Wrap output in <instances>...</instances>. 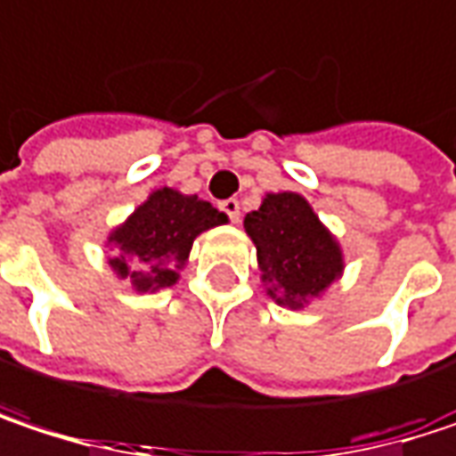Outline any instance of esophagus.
Instances as JSON below:
<instances>
[{"label": "esophagus", "mask_w": 456, "mask_h": 456, "mask_svg": "<svg viewBox=\"0 0 456 456\" xmlns=\"http://www.w3.org/2000/svg\"><path fill=\"white\" fill-rule=\"evenodd\" d=\"M219 208H222V211L227 214L229 222H234V224L240 222V200H234V198H229V200H222V203H219Z\"/></svg>", "instance_id": "obj_1"}]
</instances>
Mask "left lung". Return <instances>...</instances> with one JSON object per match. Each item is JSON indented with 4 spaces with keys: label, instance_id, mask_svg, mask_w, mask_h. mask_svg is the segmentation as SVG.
Returning a JSON list of instances; mask_svg holds the SVG:
<instances>
[{
    "label": "left lung",
    "instance_id": "8db88e82",
    "mask_svg": "<svg viewBox=\"0 0 456 456\" xmlns=\"http://www.w3.org/2000/svg\"><path fill=\"white\" fill-rule=\"evenodd\" d=\"M245 232L256 245L261 280L280 306L304 309L343 272L338 242L296 192L266 195L261 208L245 216Z\"/></svg>",
    "mask_w": 456,
    "mask_h": 456
}]
</instances>
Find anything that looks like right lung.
<instances>
[{
    "mask_svg": "<svg viewBox=\"0 0 456 456\" xmlns=\"http://www.w3.org/2000/svg\"><path fill=\"white\" fill-rule=\"evenodd\" d=\"M227 224V216L198 195H182L176 190H155L126 224L110 234L116 256L113 272L129 280L139 293L171 288L179 280L192 240L211 227Z\"/></svg>",
    "mask_w": 456,
    "mask_h": 456,
    "instance_id": "obj_1",
    "label": "right lung"
}]
</instances>
